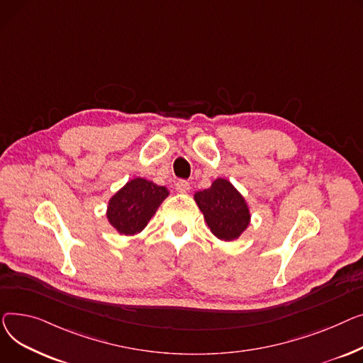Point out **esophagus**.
Listing matches in <instances>:
<instances>
[{
  "mask_svg": "<svg viewBox=\"0 0 363 363\" xmlns=\"http://www.w3.org/2000/svg\"><path fill=\"white\" fill-rule=\"evenodd\" d=\"M174 187H176V190L179 191V194H186V191L190 190V183L186 182V180H177L174 183Z\"/></svg>",
  "mask_w": 363,
  "mask_h": 363,
  "instance_id": "1",
  "label": "esophagus"
}]
</instances>
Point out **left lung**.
<instances>
[{
    "label": "left lung",
    "instance_id": "8db88e82",
    "mask_svg": "<svg viewBox=\"0 0 363 363\" xmlns=\"http://www.w3.org/2000/svg\"><path fill=\"white\" fill-rule=\"evenodd\" d=\"M195 201L212 234L220 240H236L249 225L247 203L239 190L225 179H217L209 189L196 191Z\"/></svg>",
    "mask_w": 363,
    "mask_h": 363
}]
</instances>
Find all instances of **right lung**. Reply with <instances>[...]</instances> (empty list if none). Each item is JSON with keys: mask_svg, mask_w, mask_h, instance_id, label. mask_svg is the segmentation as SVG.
Segmentation results:
<instances>
[{"mask_svg": "<svg viewBox=\"0 0 363 363\" xmlns=\"http://www.w3.org/2000/svg\"><path fill=\"white\" fill-rule=\"evenodd\" d=\"M167 196V187L136 177L110 199L106 218L120 234L133 236L146 227Z\"/></svg>", "mask_w": 363, "mask_h": 363, "instance_id": "obj_1", "label": "right lung"}]
</instances>
